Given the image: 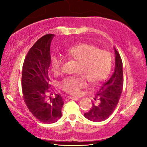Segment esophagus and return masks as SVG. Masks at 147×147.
Listing matches in <instances>:
<instances>
[{
	"instance_id": "1",
	"label": "esophagus",
	"mask_w": 147,
	"mask_h": 147,
	"mask_svg": "<svg viewBox=\"0 0 147 147\" xmlns=\"http://www.w3.org/2000/svg\"><path fill=\"white\" fill-rule=\"evenodd\" d=\"M69 99H71V100H76V101H78V98L77 97H72V96H68L67 97Z\"/></svg>"
}]
</instances>
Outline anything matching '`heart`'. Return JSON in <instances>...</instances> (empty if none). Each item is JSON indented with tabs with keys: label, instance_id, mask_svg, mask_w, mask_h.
Returning a JSON list of instances; mask_svg holds the SVG:
<instances>
[{
	"label": "heart",
	"instance_id": "b5f03b06",
	"mask_svg": "<svg viewBox=\"0 0 147 147\" xmlns=\"http://www.w3.org/2000/svg\"><path fill=\"white\" fill-rule=\"evenodd\" d=\"M65 56L70 60L79 61L77 74L79 76L66 78L62 82L63 91L71 95H77L82 88L90 83L96 84L102 82L110 73L112 58L110 53L100 50L96 45L89 43H82L69 47L65 50ZM63 59L55 56L51 59V68L54 74H59L62 69Z\"/></svg>",
	"mask_w": 147,
	"mask_h": 147
}]
</instances>
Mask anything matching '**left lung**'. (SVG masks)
Listing matches in <instances>:
<instances>
[{"instance_id":"8db88e82","label":"left lung","mask_w":147,"mask_h":147,"mask_svg":"<svg viewBox=\"0 0 147 147\" xmlns=\"http://www.w3.org/2000/svg\"><path fill=\"white\" fill-rule=\"evenodd\" d=\"M115 51V69L109 80L105 82L96 93V102L84 114V116L93 122H101L107 119L116 109L123 89L122 61L118 52Z\"/></svg>"}]
</instances>
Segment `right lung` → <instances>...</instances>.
Masks as SVG:
<instances>
[{"label":"right lung","instance_id":"1","mask_svg":"<svg viewBox=\"0 0 147 147\" xmlns=\"http://www.w3.org/2000/svg\"><path fill=\"white\" fill-rule=\"evenodd\" d=\"M53 34L40 38L26 55L22 71L23 99L31 113L40 122L51 124L61 117L63 100L60 94L47 96L49 92L48 69L51 63L50 45Z\"/></svg>","mask_w":147,"mask_h":147}]
</instances>
